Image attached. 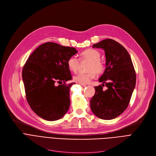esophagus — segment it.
<instances>
[{"label":"esophagus","instance_id":"esophagus-1","mask_svg":"<svg viewBox=\"0 0 156 156\" xmlns=\"http://www.w3.org/2000/svg\"><path fill=\"white\" fill-rule=\"evenodd\" d=\"M80 85L81 86H83V87H86V85L85 84H81V83H80Z\"/></svg>","mask_w":156,"mask_h":156}]
</instances>
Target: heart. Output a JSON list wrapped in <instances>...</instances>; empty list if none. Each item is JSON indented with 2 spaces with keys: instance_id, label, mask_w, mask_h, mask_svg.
<instances>
[{
  "instance_id": "1",
  "label": "heart",
  "mask_w": 156,
  "mask_h": 156,
  "mask_svg": "<svg viewBox=\"0 0 156 156\" xmlns=\"http://www.w3.org/2000/svg\"><path fill=\"white\" fill-rule=\"evenodd\" d=\"M81 60L90 61L87 73H80L74 76V80L76 82L87 84L88 83L96 76L97 73H101L104 71L105 66L104 62L100 59L101 53L93 48H88L80 54ZM79 60L75 56H71L68 59L67 64L68 68L73 72H76L79 66Z\"/></svg>"
}]
</instances>
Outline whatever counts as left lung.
I'll list each match as a JSON object with an SVG mask.
<instances>
[{
  "instance_id": "left-lung-1",
  "label": "left lung",
  "mask_w": 156,
  "mask_h": 156,
  "mask_svg": "<svg viewBox=\"0 0 156 156\" xmlns=\"http://www.w3.org/2000/svg\"><path fill=\"white\" fill-rule=\"evenodd\" d=\"M102 48L105 55V69L99 81L102 85L95 87L90 108L102 119L119 116L128 106L136 84V73L129 54L125 48L112 39H105L94 44ZM105 85L108 87L103 89Z\"/></svg>"
}]
</instances>
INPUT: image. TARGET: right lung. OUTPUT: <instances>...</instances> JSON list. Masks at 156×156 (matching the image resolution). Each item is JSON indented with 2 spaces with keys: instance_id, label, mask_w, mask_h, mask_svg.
<instances>
[{
  "instance_id": "obj_1",
  "label": "right lung",
  "mask_w": 156,
  "mask_h": 156,
  "mask_svg": "<svg viewBox=\"0 0 156 156\" xmlns=\"http://www.w3.org/2000/svg\"><path fill=\"white\" fill-rule=\"evenodd\" d=\"M75 48L54 42L40 45L29 56L22 71L26 98L31 109L47 121L62 118L70 105L69 91L75 84L67 61ZM56 83L60 85L56 86Z\"/></svg>"
}]
</instances>
